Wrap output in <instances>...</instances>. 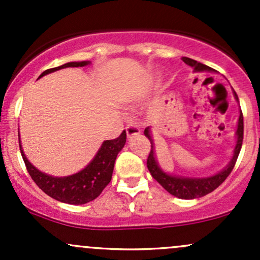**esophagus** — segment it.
<instances>
[{
  "label": "esophagus",
  "instance_id": "obj_1",
  "mask_svg": "<svg viewBox=\"0 0 260 260\" xmlns=\"http://www.w3.org/2000/svg\"><path fill=\"white\" fill-rule=\"evenodd\" d=\"M126 132H127V136L128 138H132V137L134 136H138V134H140V129L138 126H136V124H128V126L126 127Z\"/></svg>",
  "mask_w": 260,
  "mask_h": 260
}]
</instances>
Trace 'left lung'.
Segmentation results:
<instances>
[{
    "instance_id": "8db88e82",
    "label": "left lung",
    "mask_w": 260,
    "mask_h": 260,
    "mask_svg": "<svg viewBox=\"0 0 260 260\" xmlns=\"http://www.w3.org/2000/svg\"><path fill=\"white\" fill-rule=\"evenodd\" d=\"M182 61L184 63L193 68V72H215L213 68L208 67V66L197 62L196 59L183 57ZM234 96L236 101L238 103L237 94L234 91ZM145 137L150 140L151 143V150L149 153L147 166L150 174L159 183L165 188L170 194L177 197L181 199H196L201 198L213 192L216 189L223 181L228 178V176L231 174L232 169H234L236 161H237L238 154H240L241 147H242V140H243V116L242 111L240 112V117H238L237 129H236V145L232 151V157L229 161L228 165L223 168L221 171L216 172L215 175L208 176V177H184V176H177L169 174V172L164 171L160 168L159 162H157L156 155H155V148H154V140L151 137V128L147 127L144 129Z\"/></svg>"
}]
</instances>
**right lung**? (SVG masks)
I'll list each match as a JSON object with an SVG mask.
<instances>
[{
    "label": "right lung",
    "mask_w": 260,
    "mask_h": 260,
    "mask_svg": "<svg viewBox=\"0 0 260 260\" xmlns=\"http://www.w3.org/2000/svg\"><path fill=\"white\" fill-rule=\"evenodd\" d=\"M90 63V61L68 62V63L59 66V67L46 70L40 74L39 78L67 67H84V66ZM126 131H123L118 138L103 142L96 155L92 157V160L84 169L73 175L63 176V177L47 175L35 168L25 156L22 144H20V138L19 149L29 175L31 176V178L41 190H44L47 196L58 202L80 205L98 198L104 188L110 183L116 157L126 144Z\"/></svg>",
    "instance_id": "1"
}]
</instances>
